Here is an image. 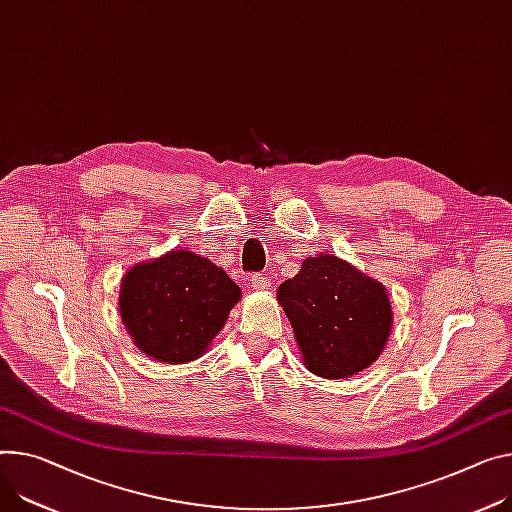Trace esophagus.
Here are the masks:
<instances>
[{
    "mask_svg": "<svg viewBox=\"0 0 512 512\" xmlns=\"http://www.w3.org/2000/svg\"><path fill=\"white\" fill-rule=\"evenodd\" d=\"M250 287L252 289H256V291H264V289H268L270 287V277L268 274H252L250 277Z\"/></svg>",
    "mask_w": 512,
    "mask_h": 512,
    "instance_id": "1",
    "label": "esophagus"
}]
</instances>
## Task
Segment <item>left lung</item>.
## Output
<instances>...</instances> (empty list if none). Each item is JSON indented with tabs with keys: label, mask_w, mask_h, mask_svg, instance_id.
<instances>
[{
	"label": "left lung",
	"mask_w": 512,
	"mask_h": 512,
	"mask_svg": "<svg viewBox=\"0 0 512 512\" xmlns=\"http://www.w3.org/2000/svg\"><path fill=\"white\" fill-rule=\"evenodd\" d=\"M277 297L311 373L342 379L381 355L391 330L387 293L344 260L332 254L307 258Z\"/></svg>",
	"instance_id": "8db88e82"
}]
</instances>
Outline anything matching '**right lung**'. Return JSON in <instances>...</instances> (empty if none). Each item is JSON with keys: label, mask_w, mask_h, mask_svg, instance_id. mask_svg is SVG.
I'll list each match as a JSON object with an SVG mask.
<instances>
[{"label": "right lung", "mask_w": 512, "mask_h": 512, "mask_svg": "<svg viewBox=\"0 0 512 512\" xmlns=\"http://www.w3.org/2000/svg\"><path fill=\"white\" fill-rule=\"evenodd\" d=\"M240 295L223 268L176 250L127 272L121 318L147 357L178 365L203 355Z\"/></svg>", "instance_id": "1"}]
</instances>
